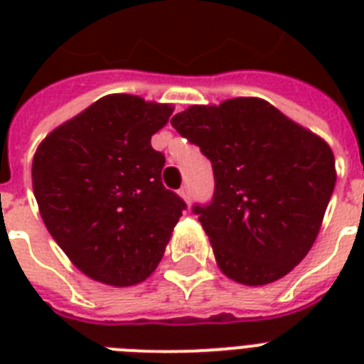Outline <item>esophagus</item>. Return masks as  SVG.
Wrapping results in <instances>:
<instances>
[{
	"instance_id": "34e87169",
	"label": "esophagus",
	"mask_w": 364,
	"mask_h": 364,
	"mask_svg": "<svg viewBox=\"0 0 364 364\" xmlns=\"http://www.w3.org/2000/svg\"><path fill=\"white\" fill-rule=\"evenodd\" d=\"M179 196H181L183 200H185V202H191V188L187 187V185H185V187H181L179 188Z\"/></svg>"
}]
</instances>
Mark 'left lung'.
I'll use <instances>...</instances> for the list:
<instances>
[{
	"label": "left lung",
	"instance_id": "8db88e82",
	"mask_svg": "<svg viewBox=\"0 0 364 364\" xmlns=\"http://www.w3.org/2000/svg\"><path fill=\"white\" fill-rule=\"evenodd\" d=\"M171 126L213 166V198L193 211L223 274L251 287L287 276L316 242L333 196L328 143L260 98L191 105Z\"/></svg>",
	"mask_w": 364,
	"mask_h": 364
}]
</instances>
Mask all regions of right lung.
I'll return each mask as SVG.
<instances>
[{"label": "right lung", "instance_id": "obj_1", "mask_svg": "<svg viewBox=\"0 0 364 364\" xmlns=\"http://www.w3.org/2000/svg\"><path fill=\"white\" fill-rule=\"evenodd\" d=\"M173 107L109 94L54 128L37 147L31 183L45 227L94 282L130 287L164 257L187 208L162 185L151 136Z\"/></svg>", "mask_w": 364, "mask_h": 364}]
</instances>
